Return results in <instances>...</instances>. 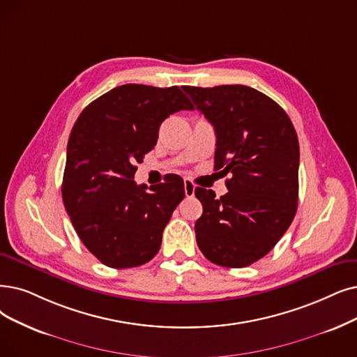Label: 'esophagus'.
I'll list each match as a JSON object with an SVG mask.
<instances>
[{
	"instance_id": "1",
	"label": "esophagus",
	"mask_w": 357,
	"mask_h": 357,
	"mask_svg": "<svg viewBox=\"0 0 357 357\" xmlns=\"http://www.w3.org/2000/svg\"><path fill=\"white\" fill-rule=\"evenodd\" d=\"M184 195L188 197H192L195 195V184L189 178H184Z\"/></svg>"
}]
</instances>
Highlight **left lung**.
I'll return each instance as SVG.
<instances>
[{"label": "left lung", "mask_w": 357, "mask_h": 357, "mask_svg": "<svg viewBox=\"0 0 357 357\" xmlns=\"http://www.w3.org/2000/svg\"><path fill=\"white\" fill-rule=\"evenodd\" d=\"M183 91L215 129V169L231 174L220 199L195 189L204 206L195 224L197 246L220 266H249L277 245L296 215V130L275 101L243 84Z\"/></svg>", "instance_id": "1"}]
</instances>
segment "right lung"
Listing matches in <instances>:
<instances>
[{"instance_id":"add662e5","label":"right lung","mask_w":357,"mask_h":357,"mask_svg":"<svg viewBox=\"0 0 357 357\" xmlns=\"http://www.w3.org/2000/svg\"><path fill=\"white\" fill-rule=\"evenodd\" d=\"M181 109L195 108L178 86L123 84L84 108L70 133L63 202L82 243L109 268L149 262L183 201L178 176L149 189L133 180L161 123Z\"/></svg>"}]
</instances>
